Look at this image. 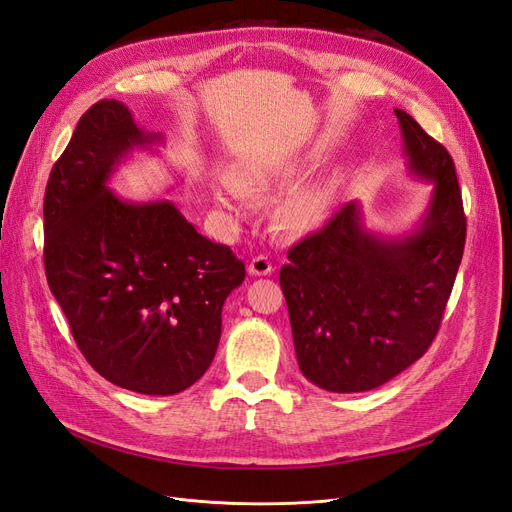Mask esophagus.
<instances>
[{
	"instance_id": "34e87169",
	"label": "esophagus",
	"mask_w": 512,
	"mask_h": 512,
	"mask_svg": "<svg viewBox=\"0 0 512 512\" xmlns=\"http://www.w3.org/2000/svg\"><path fill=\"white\" fill-rule=\"evenodd\" d=\"M247 271H250V275H258V277L260 275H271L273 273V265H271V260L267 256H256V258H252Z\"/></svg>"
}]
</instances>
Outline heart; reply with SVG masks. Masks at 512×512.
<instances>
[{"label": "heart", "mask_w": 512, "mask_h": 512, "mask_svg": "<svg viewBox=\"0 0 512 512\" xmlns=\"http://www.w3.org/2000/svg\"><path fill=\"white\" fill-rule=\"evenodd\" d=\"M307 168L301 158H286L267 164H252L243 170V183L250 190L269 192L282 190L297 181ZM213 196L226 209H241L245 205L243 185L232 177L222 175L213 183ZM339 183L335 179L316 181L288 194L273 211V224L290 237H303L329 222L337 207Z\"/></svg>", "instance_id": "heart-1"}]
</instances>
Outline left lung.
<instances>
[{
	"label": "left lung",
	"instance_id": "8db88e82",
	"mask_svg": "<svg viewBox=\"0 0 512 512\" xmlns=\"http://www.w3.org/2000/svg\"><path fill=\"white\" fill-rule=\"evenodd\" d=\"M410 175L433 183L412 232L365 228L344 205L288 250L280 271L303 376L331 393H363L421 359L436 337L466 245L455 164L438 141L395 108Z\"/></svg>",
	"mask_w": 512,
	"mask_h": 512
}]
</instances>
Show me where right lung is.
Masks as SVG:
<instances>
[{"instance_id": "1", "label": "right lung", "mask_w": 512, "mask_h": 512, "mask_svg": "<svg viewBox=\"0 0 512 512\" xmlns=\"http://www.w3.org/2000/svg\"><path fill=\"white\" fill-rule=\"evenodd\" d=\"M164 143L119 100L81 117L44 192V271L76 346L102 378L175 395L209 369L222 307L245 280L228 245L196 232L170 200L132 203L108 179L134 149Z\"/></svg>"}]
</instances>
